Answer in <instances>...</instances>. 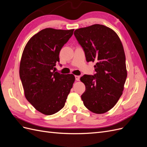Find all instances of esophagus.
<instances>
[{
	"instance_id": "34e87169",
	"label": "esophagus",
	"mask_w": 147,
	"mask_h": 147,
	"mask_svg": "<svg viewBox=\"0 0 147 147\" xmlns=\"http://www.w3.org/2000/svg\"><path fill=\"white\" fill-rule=\"evenodd\" d=\"M80 78V76H79V75H76V76H75V80H76L77 81H79Z\"/></svg>"
}]
</instances>
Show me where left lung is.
<instances>
[{"label":"left lung","mask_w":147,"mask_h":147,"mask_svg":"<svg viewBox=\"0 0 147 147\" xmlns=\"http://www.w3.org/2000/svg\"><path fill=\"white\" fill-rule=\"evenodd\" d=\"M87 62H96V74L80 78L86 87L81 97L91 112L104 113L112 109L123 94L127 77L126 57L122 43L113 30L101 24L74 32Z\"/></svg>","instance_id":"obj_1"}]
</instances>
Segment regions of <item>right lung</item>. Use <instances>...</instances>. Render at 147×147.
Wrapping results in <instances>:
<instances>
[{"mask_svg": "<svg viewBox=\"0 0 147 147\" xmlns=\"http://www.w3.org/2000/svg\"><path fill=\"white\" fill-rule=\"evenodd\" d=\"M74 29L46 28L30 38L24 49L20 77L26 99L40 113L51 115L64 107L75 82L73 74L53 70L61 48Z\"/></svg>", "mask_w": 147, "mask_h": 147, "instance_id": "add662e5", "label": "right lung"}]
</instances>
